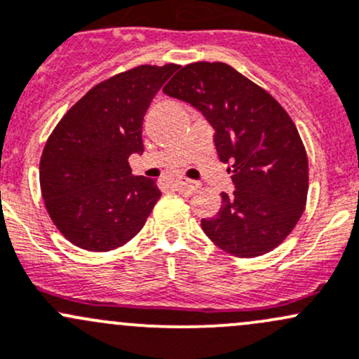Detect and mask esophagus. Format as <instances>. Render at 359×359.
<instances>
[{
  "mask_svg": "<svg viewBox=\"0 0 359 359\" xmlns=\"http://www.w3.org/2000/svg\"><path fill=\"white\" fill-rule=\"evenodd\" d=\"M175 186L179 187V191H182V192H194V191L199 189L198 182L186 179V177H179V179L175 180Z\"/></svg>",
  "mask_w": 359,
  "mask_h": 359,
  "instance_id": "obj_1",
  "label": "esophagus"
}]
</instances>
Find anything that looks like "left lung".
I'll list each match as a JSON object with an SVG mask.
<instances>
[{
	"mask_svg": "<svg viewBox=\"0 0 359 359\" xmlns=\"http://www.w3.org/2000/svg\"><path fill=\"white\" fill-rule=\"evenodd\" d=\"M215 129L220 161L232 163L233 194L222 192L206 236L237 258L270 252L292 232L308 196V154L292 118L271 94L222 62H196L163 88Z\"/></svg>",
	"mask_w": 359,
	"mask_h": 359,
	"instance_id": "left-lung-1",
	"label": "left lung"
}]
</instances>
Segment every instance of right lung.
I'll use <instances>...</instances> for the list:
<instances>
[{"label": "right lung", "mask_w": 359, "mask_h": 359, "mask_svg": "<svg viewBox=\"0 0 359 359\" xmlns=\"http://www.w3.org/2000/svg\"><path fill=\"white\" fill-rule=\"evenodd\" d=\"M179 65H139L86 93L48 137L39 163L44 205L74 246L110 251L142 229L160 199L156 182L134 177L142 120L154 94Z\"/></svg>", "instance_id": "obj_1"}]
</instances>
